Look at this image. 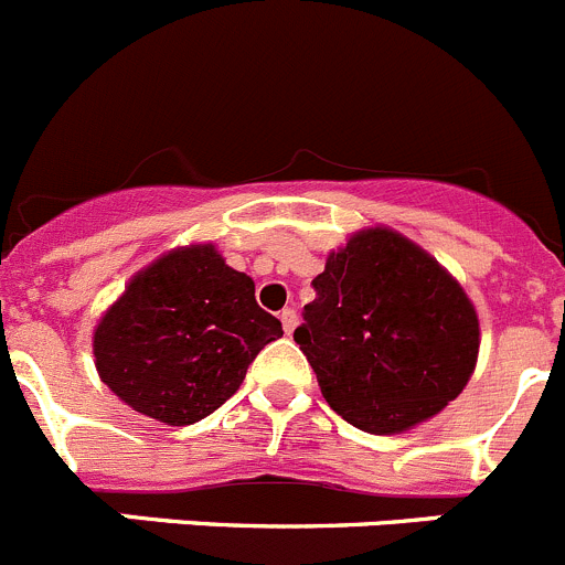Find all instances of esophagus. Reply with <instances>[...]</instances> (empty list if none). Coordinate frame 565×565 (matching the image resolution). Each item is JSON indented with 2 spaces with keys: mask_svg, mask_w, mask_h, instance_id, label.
I'll use <instances>...</instances> for the list:
<instances>
[{
  "mask_svg": "<svg viewBox=\"0 0 565 565\" xmlns=\"http://www.w3.org/2000/svg\"><path fill=\"white\" fill-rule=\"evenodd\" d=\"M279 322H282V330H286V335H291L294 328H297V322H299L297 310H294V308L282 310V313H279Z\"/></svg>",
  "mask_w": 565,
  "mask_h": 565,
  "instance_id": "34e87169",
  "label": "esophagus"
}]
</instances>
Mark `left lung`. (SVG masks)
I'll return each instance as SVG.
<instances>
[{
    "label": "left lung",
    "instance_id": "1",
    "mask_svg": "<svg viewBox=\"0 0 565 565\" xmlns=\"http://www.w3.org/2000/svg\"><path fill=\"white\" fill-rule=\"evenodd\" d=\"M294 330L324 401L370 434L443 412L473 375L479 319L457 279L397 232H355L313 279Z\"/></svg>",
    "mask_w": 565,
    "mask_h": 565
}]
</instances>
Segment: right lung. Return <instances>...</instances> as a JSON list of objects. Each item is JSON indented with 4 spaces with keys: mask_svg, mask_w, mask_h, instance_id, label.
Wrapping results in <instances>:
<instances>
[{
    "mask_svg": "<svg viewBox=\"0 0 565 565\" xmlns=\"http://www.w3.org/2000/svg\"><path fill=\"white\" fill-rule=\"evenodd\" d=\"M282 335L255 282L212 243L173 248L139 271L95 330L103 384L168 426L204 420L241 390L248 364Z\"/></svg>",
    "mask_w": 565,
    "mask_h": 565,
    "instance_id": "1",
    "label": "right lung"
}]
</instances>
